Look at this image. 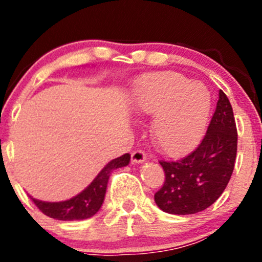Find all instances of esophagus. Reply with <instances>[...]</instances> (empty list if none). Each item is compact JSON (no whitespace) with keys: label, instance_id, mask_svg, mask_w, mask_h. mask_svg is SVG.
I'll list each match as a JSON object with an SVG mask.
<instances>
[{"label":"esophagus","instance_id":"obj_1","mask_svg":"<svg viewBox=\"0 0 262 262\" xmlns=\"http://www.w3.org/2000/svg\"><path fill=\"white\" fill-rule=\"evenodd\" d=\"M147 160V156L143 150L137 149L132 153V162L133 163H142Z\"/></svg>","mask_w":262,"mask_h":262}]
</instances>
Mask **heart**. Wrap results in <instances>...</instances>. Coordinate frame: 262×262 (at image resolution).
Returning a JSON list of instances; mask_svg holds the SVG:
<instances>
[{"instance_id":"heart-1","label":"heart","mask_w":262,"mask_h":262,"mask_svg":"<svg viewBox=\"0 0 262 262\" xmlns=\"http://www.w3.org/2000/svg\"><path fill=\"white\" fill-rule=\"evenodd\" d=\"M133 107L153 116L150 134L156 146L171 156L186 152L202 136L210 110L203 84L175 72H153L137 83Z\"/></svg>"}]
</instances>
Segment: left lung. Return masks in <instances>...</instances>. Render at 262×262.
<instances>
[{"instance_id":"obj_1","label":"left lung","mask_w":262,"mask_h":262,"mask_svg":"<svg viewBox=\"0 0 262 262\" xmlns=\"http://www.w3.org/2000/svg\"><path fill=\"white\" fill-rule=\"evenodd\" d=\"M237 155V128L228 97L219 100L204 138L179 161H160L165 182L155 194L160 209L168 214H195L207 209L228 185Z\"/></svg>"}]
</instances>
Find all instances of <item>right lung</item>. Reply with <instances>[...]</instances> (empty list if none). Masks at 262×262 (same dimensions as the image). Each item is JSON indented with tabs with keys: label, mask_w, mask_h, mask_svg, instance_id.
<instances>
[{
	"label": "right lung",
	"mask_w": 262,
	"mask_h": 262,
	"mask_svg": "<svg viewBox=\"0 0 262 262\" xmlns=\"http://www.w3.org/2000/svg\"><path fill=\"white\" fill-rule=\"evenodd\" d=\"M129 161H130L129 153L110 161L83 191L66 202L48 203L30 198L34 204L39 208V210L50 218L58 219V221H82V219L91 218L99 212L104 203L110 173L113 172V170L128 165Z\"/></svg>",
	"instance_id": "add662e5"
}]
</instances>
